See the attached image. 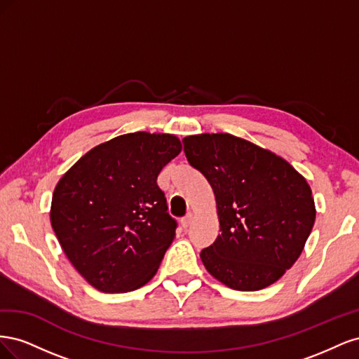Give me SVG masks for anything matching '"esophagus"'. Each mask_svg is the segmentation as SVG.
Returning a JSON list of instances; mask_svg holds the SVG:
<instances>
[{"label":"esophagus","instance_id":"esophagus-1","mask_svg":"<svg viewBox=\"0 0 359 359\" xmlns=\"http://www.w3.org/2000/svg\"><path fill=\"white\" fill-rule=\"evenodd\" d=\"M191 222H193V214L189 212L186 217H182L181 219V226L184 227V229H187V227L191 224Z\"/></svg>","mask_w":359,"mask_h":359}]
</instances>
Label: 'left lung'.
I'll list each match as a JSON object with an SVG mask.
<instances>
[{
    "mask_svg": "<svg viewBox=\"0 0 359 359\" xmlns=\"http://www.w3.org/2000/svg\"><path fill=\"white\" fill-rule=\"evenodd\" d=\"M190 165L211 184L220 235L201 252L208 273L235 290H259L302 253L316 219L311 189L289 163L229 133L182 139Z\"/></svg>",
    "mask_w": 359,
    "mask_h": 359,
    "instance_id": "8db88e82",
    "label": "left lung"
}]
</instances>
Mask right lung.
<instances>
[{
    "label": "right lung",
    "mask_w": 359,
    "mask_h": 359,
    "mask_svg": "<svg viewBox=\"0 0 359 359\" xmlns=\"http://www.w3.org/2000/svg\"><path fill=\"white\" fill-rule=\"evenodd\" d=\"M181 148L173 135H123L88 151L58 181L52 229L93 287L132 292L156 276L177 229L157 177Z\"/></svg>",
    "instance_id": "obj_1"
}]
</instances>
